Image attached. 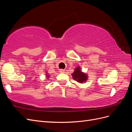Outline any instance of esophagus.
<instances>
[{"label": "esophagus", "instance_id": "esophagus-1", "mask_svg": "<svg viewBox=\"0 0 132 132\" xmlns=\"http://www.w3.org/2000/svg\"><path fill=\"white\" fill-rule=\"evenodd\" d=\"M59 72L61 73H63L64 72V69H60L59 70Z\"/></svg>", "mask_w": 132, "mask_h": 132}]
</instances>
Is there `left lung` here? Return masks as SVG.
<instances>
[{
    "mask_svg": "<svg viewBox=\"0 0 132 132\" xmlns=\"http://www.w3.org/2000/svg\"><path fill=\"white\" fill-rule=\"evenodd\" d=\"M73 79L75 80H77L78 82L83 83L86 81L87 80V76L86 74L83 73L80 70V67H78L74 70V72L71 74Z\"/></svg>",
    "mask_w": 132,
    "mask_h": 132,
    "instance_id": "1",
    "label": "left lung"
}]
</instances>
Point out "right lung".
Listing matches in <instances>:
<instances>
[{
    "label": "right lung",
    "instance_id": "1",
    "mask_svg": "<svg viewBox=\"0 0 132 132\" xmlns=\"http://www.w3.org/2000/svg\"><path fill=\"white\" fill-rule=\"evenodd\" d=\"M47 77H48V76H47Z\"/></svg>",
    "mask_w": 132,
    "mask_h": 132
}]
</instances>
